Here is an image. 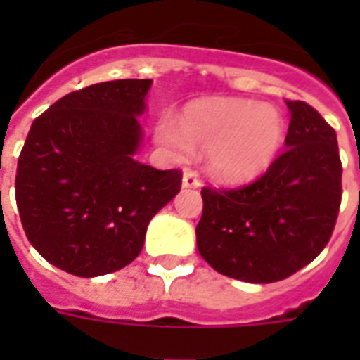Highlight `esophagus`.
Listing matches in <instances>:
<instances>
[{
	"label": "esophagus",
	"instance_id": "1",
	"mask_svg": "<svg viewBox=\"0 0 360 360\" xmlns=\"http://www.w3.org/2000/svg\"><path fill=\"white\" fill-rule=\"evenodd\" d=\"M183 186H185V188H198V186H202L200 175H198L194 169H185V172H183Z\"/></svg>",
	"mask_w": 360,
	"mask_h": 360
}]
</instances>
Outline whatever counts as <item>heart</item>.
<instances>
[{
  "mask_svg": "<svg viewBox=\"0 0 360 360\" xmlns=\"http://www.w3.org/2000/svg\"><path fill=\"white\" fill-rule=\"evenodd\" d=\"M285 134L284 117L269 104L240 98L192 104L177 121L162 115L157 140L177 160L209 153V169L224 181L256 177L271 166Z\"/></svg>",
  "mask_w": 360,
  "mask_h": 360,
  "instance_id": "b5f03b06",
  "label": "heart"
}]
</instances>
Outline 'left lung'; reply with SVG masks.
<instances>
[{
	"label": "left lung",
	"instance_id": "left-lung-1",
	"mask_svg": "<svg viewBox=\"0 0 360 360\" xmlns=\"http://www.w3.org/2000/svg\"><path fill=\"white\" fill-rule=\"evenodd\" d=\"M285 149L267 172L233 188L203 186L198 250L230 278L271 284L319 256L342 202L336 132L316 108L288 101Z\"/></svg>",
	"mask_w": 360,
	"mask_h": 360
}]
</instances>
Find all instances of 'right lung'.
I'll use <instances>...</instances> for the list:
<instances>
[{
    "mask_svg": "<svg viewBox=\"0 0 360 360\" xmlns=\"http://www.w3.org/2000/svg\"><path fill=\"white\" fill-rule=\"evenodd\" d=\"M151 80L93 84L33 121L16 168V205L30 243L75 276L138 257L149 220L181 191V169L134 160Z\"/></svg>",
    "mask_w": 360,
    "mask_h": 360,
    "instance_id": "add662e5",
    "label": "right lung"
}]
</instances>
